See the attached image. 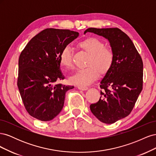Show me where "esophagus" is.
Returning <instances> with one entry per match:
<instances>
[{"label": "esophagus", "instance_id": "obj_1", "mask_svg": "<svg viewBox=\"0 0 156 156\" xmlns=\"http://www.w3.org/2000/svg\"><path fill=\"white\" fill-rule=\"evenodd\" d=\"M78 88L79 90H87L88 88L87 87H78Z\"/></svg>", "mask_w": 156, "mask_h": 156}]
</instances>
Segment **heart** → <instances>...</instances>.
<instances>
[{"instance_id":"b5f03b06","label":"heart","mask_w":156,"mask_h":156,"mask_svg":"<svg viewBox=\"0 0 156 156\" xmlns=\"http://www.w3.org/2000/svg\"><path fill=\"white\" fill-rule=\"evenodd\" d=\"M79 46L90 55L87 66L78 69L69 80L70 83L79 87H86L92 84L98 78L99 72L101 74L106 73L112 67L114 62L112 51L105 48L103 42L95 37H90L81 41ZM60 63L62 66L70 68L72 66V49L69 45L62 49L59 56Z\"/></svg>"}]
</instances>
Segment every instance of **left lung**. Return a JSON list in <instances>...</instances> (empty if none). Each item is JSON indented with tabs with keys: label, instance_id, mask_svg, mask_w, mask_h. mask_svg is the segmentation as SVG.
Here are the masks:
<instances>
[{
	"label": "left lung",
	"instance_id": "1",
	"mask_svg": "<svg viewBox=\"0 0 156 156\" xmlns=\"http://www.w3.org/2000/svg\"><path fill=\"white\" fill-rule=\"evenodd\" d=\"M87 32L105 37L114 53L112 67L100 82V100L90 106L99 120L113 124L130 114L142 91L143 60L129 36L118 28H89Z\"/></svg>",
	"mask_w": 156,
	"mask_h": 156
}]
</instances>
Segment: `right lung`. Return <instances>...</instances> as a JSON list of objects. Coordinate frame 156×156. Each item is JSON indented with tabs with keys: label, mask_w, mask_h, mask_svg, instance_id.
Instances as JSON below:
<instances>
[{
	"label": "right lung",
	"mask_w": 156,
	"mask_h": 156,
	"mask_svg": "<svg viewBox=\"0 0 156 156\" xmlns=\"http://www.w3.org/2000/svg\"><path fill=\"white\" fill-rule=\"evenodd\" d=\"M79 35L69 30L47 29L32 37L21 52L17 86L25 108L35 119L53 120L62 109L66 92L74 88L53 83L65 78L60 54Z\"/></svg>",
	"instance_id": "obj_1"
}]
</instances>
